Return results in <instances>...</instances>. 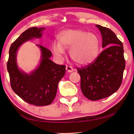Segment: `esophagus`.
I'll return each instance as SVG.
<instances>
[{
    "label": "esophagus",
    "mask_w": 134,
    "mask_h": 134,
    "mask_svg": "<svg viewBox=\"0 0 134 134\" xmlns=\"http://www.w3.org/2000/svg\"><path fill=\"white\" fill-rule=\"evenodd\" d=\"M66 70L68 72H72L74 69H73L70 66H66Z\"/></svg>",
    "instance_id": "1"
}]
</instances>
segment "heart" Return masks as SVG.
<instances>
[{
    "label": "heart",
    "mask_w": 134,
    "mask_h": 134,
    "mask_svg": "<svg viewBox=\"0 0 134 134\" xmlns=\"http://www.w3.org/2000/svg\"><path fill=\"white\" fill-rule=\"evenodd\" d=\"M58 43L52 44L55 55L60 58L64 54V49H69L71 59L80 66H87L93 63L99 54L100 40L94 33L82 30H67L58 36Z\"/></svg>",
    "instance_id": "heart-1"
}]
</instances>
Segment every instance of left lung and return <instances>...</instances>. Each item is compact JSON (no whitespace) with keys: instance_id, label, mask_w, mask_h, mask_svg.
Returning <instances> with one entry per match:
<instances>
[{"instance_id":"left-lung-1","label":"left lung","mask_w":134,"mask_h":134,"mask_svg":"<svg viewBox=\"0 0 134 134\" xmlns=\"http://www.w3.org/2000/svg\"><path fill=\"white\" fill-rule=\"evenodd\" d=\"M96 26L101 33L104 51L90 65L77 68L82 92L91 100L107 98L116 92L121 85L126 66L122 42L110 29Z\"/></svg>"}]
</instances>
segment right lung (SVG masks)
Segmentation results:
<instances>
[{
  "mask_svg": "<svg viewBox=\"0 0 134 134\" xmlns=\"http://www.w3.org/2000/svg\"><path fill=\"white\" fill-rule=\"evenodd\" d=\"M44 28L31 27L24 31L11 45L7 62V70L11 87L14 93L27 103L36 106L48 105L55 98L58 82L65 74V65L51 61L52 52L38 44L42 53L40 65L31 74H25L18 69L16 63L18 49L24 42L33 38H40Z\"/></svg>",
  "mask_w": 134,
  "mask_h": 134,
  "instance_id": "1",
  "label": "right lung"
}]
</instances>
